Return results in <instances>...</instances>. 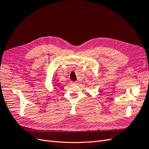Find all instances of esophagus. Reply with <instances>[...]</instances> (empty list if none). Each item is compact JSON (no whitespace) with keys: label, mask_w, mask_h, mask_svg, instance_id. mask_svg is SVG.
Instances as JSON below:
<instances>
[{"label":"esophagus","mask_w":149,"mask_h":149,"mask_svg":"<svg viewBox=\"0 0 149 149\" xmlns=\"http://www.w3.org/2000/svg\"><path fill=\"white\" fill-rule=\"evenodd\" d=\"M71 83L72 84H77V82H74V81H71Z\"/></svg>","instance_id":"1"}]
</instances>
